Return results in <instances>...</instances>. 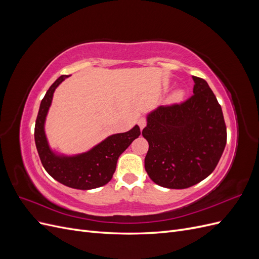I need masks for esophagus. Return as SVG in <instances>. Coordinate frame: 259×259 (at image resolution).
Masks as SVG:
<instances>
[{
  "instance_id": "esophagus-1",
  "label": "esophagus",
  "mask_w": 259,
  "mask_h": 259,
  "mask_svg": "<svg viewBox=\"0 0 259 259\" xmlns=\"http://www.w3.org/2000/svg\"><path fill=\"white\" fill-rule=\"evenodd\" d=\"M138 125H139L140 130H143L146 126V125H147V120L145 119V117H140V119L138 120Z\"/></svg>"
}]
</instances>
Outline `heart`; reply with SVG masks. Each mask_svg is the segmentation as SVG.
<instances>
[{
	"label": "heart",
	"instance_id": "obj_1",
	"mask_svg": "<svg viewBox=\"0 0 259 259\" xmlns=\"http://www.w3.org/2000/svg\"><path fill=\"white\" fill-rule=\"evenodd\" d=\"M183 95H184V93L182 91H177L176 93H174V95L171 96V99H173V100H179V99H182Z\"/></svg>",
	"mask_w": 259,
	"mask_h": 259
}]
</instances>
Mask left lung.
Instances as JSON below:
<instances>
[{"label": "left lung", "mask_w": 259, "mask_h": 259, "mask_svg": "<svg viewBox=\"0 0 259 259\" xmlns=\"http://www.w3.org/2000/svg\"><path fill=\"white\" fill-rule=\"evenodd\" d=\"M193 95L161 106L147 116L143 136L147 174L156 185L185 189L213 173L227 143L221 105L205 80L192 76Z\"/></svg>", "instance_id": "left-lung-1"}]
</instances>
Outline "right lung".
Here are the masks:
<instances>
[{
	"label": "right lung",
	"mask_w": 259,
	"mask_h": 259,
	"mask_svg": "<svg viewBox=\"0 0 259 259\" xmlns=\"http://www.w3.org/2000/svg\"><path fill=\"white\" fill-rule=\"evenodd\" d=\"M68 75H61L46 92L41 101L35 121L34 140L45 170L57 182L73 189L90 190L110 182L121 153L126 150L134 139L140 135L135 125L126 133H120L106 138L90 151L74 156L58 155L51 150L44 132V123L52 104L53 94Z\"/></svg>",
	"instance_id": "add662e5"
}]
</instances>
